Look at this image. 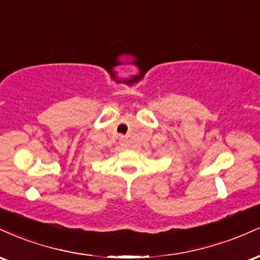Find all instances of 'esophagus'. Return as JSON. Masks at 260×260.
Here are the masks:
<instances>
[{"label": "esophagus", "mask_w": 260, "mask_h": 260, "mask_svg": "<svg viewBox=\"0 0 260 260\" xmlns=\"http://www.w3.org/2000/svg\"><path fill=\"white\" fill-rule=\"evenodd\" d=\"M120 144L122 145V147H124V148L127 147V139L124 138V137H121V138H120Z\"/></svg>", "instance_id": "1"}]
</instances>
